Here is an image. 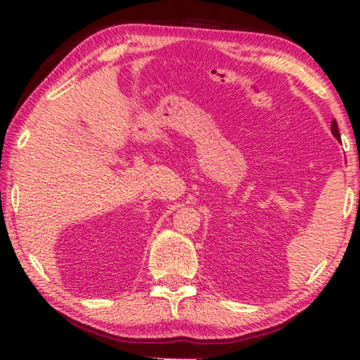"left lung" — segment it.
Wrapping results in <instances>:
<instances>
[{"label": "left lung", "mask_w": 360, "mask_h": 360, "mask_svg": "<svg viewBox=\"0 0 360 360\" xmlns=\"http://www.w3.org/2000/svg\"><path fill=\"white\" fill-rule=\"evenodd\" d=\"M332 133H333V136H335V138H338V139H340V131H338L337 120H333V122H332Z\"/></svg>", "instance_id": "obj_1"}]
</instances>
